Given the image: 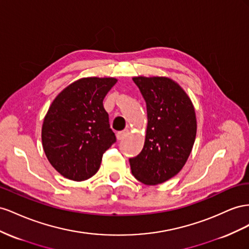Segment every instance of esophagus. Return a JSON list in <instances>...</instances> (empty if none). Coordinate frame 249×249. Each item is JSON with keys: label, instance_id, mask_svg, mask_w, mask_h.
Instances as JSON below:
<instances>
[{"label": "esophagus", "instance_id": "34e87169", "mask_svg": "<svg viewBox=\"0 0 249 249\" xmlns=\"http://www.w3.org/2000/svg\"><path fill=\"white\" fill-rule=\"evenodd\" d=\"M128 133H129V129H124V130H122V131H119V132L117 133V139H118V140H123Z\"/></svg>", "mask_w": 249, "mask_h": 249}]
</instances>
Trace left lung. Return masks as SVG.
Segmentation results:
<instances>
[{
    "mask_svg": "<svg viewBox=\"0 0 249 249\" xmlns=\"http://www.w3.org/2000/svg\"><path fill=\"white\" fill-rule=\"evenodd\" d=\"M147 105L143 150L129 159L131 172L147 186L172 178L193 148L197 121L194 105L180 85L168 77H133Z\"/></svg>",
    "mask_w": 249,
    "mask_h": 249,
    "instance_id": "1",
    "label": "left lung"
}]
</instances>
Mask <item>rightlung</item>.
Returning a JSON list of instances; mask_svg holds the SVG:
<instances>
[{"label": "right lung", "mask_w": 249, "mask_h": 249, "mask_svg": "<svg viewBox=\"0 0 249 249\" xmlns=\"http://www.w3.org/2000/svg\"><path fill=\"white\" fill-rule=\"evenodd\" d=\"M117 81L112 77L81 78L50 105L41 127L42 148L50 164L66 178H90L116 142L103 100Z\"/></svg>", "instance_id": "right-lung-1"}]
</instances>
